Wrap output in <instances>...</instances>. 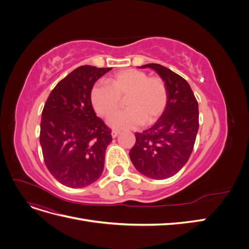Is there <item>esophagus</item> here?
Here are the masks:
<instances>
[{
    "label": "esophagus",
    "mask_w": 249,
    "mask_h": 249,
    "mask_svg": "<svg viewBox=\"0 0 249 249\" xmlns=\"http://www.w3.org/2000/svg\"><path fill=\"white\" fill-rule=\"evenodd\" d=\"M118 134H119V131H115V130H113V131H112V133H111V135H112V137H113V138L117 137V136H118Z\"/></svg>",
    "instance_id": "obj_1"
}]
</instances>
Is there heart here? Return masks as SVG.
Listing matches in <instances>:
<instances>
[{
	"instance_id": "heart-1",
	"label": "heart",
	"mask_w": 249,
	"mask_h": 249,
	"mask_svg": "<svg viewBox=\"0 0 249 249\" xmlns=\"http://www.w3.org/2000/svg\"><path fill=\"white\" fill-rule=\"evenodd\" d=\"M106 85H95L90 101L97 115L108 117L126 99L128 109L108 119L115 130L134 129L143 124H152L166 108L168 92L165 82L159 77H148L144 71L135 69L115 72L107 79Z\"/></svg>"
}]
</instances>
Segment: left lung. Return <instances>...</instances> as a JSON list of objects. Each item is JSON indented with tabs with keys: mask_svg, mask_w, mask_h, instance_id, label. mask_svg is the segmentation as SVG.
<instances>
[{
	"mask_svg": "<svg viewBox=\"0 0 249 249\" xmlns=\"http://www.w3.org/2000/svg\"><path fill=\"white\" fill-rule=\"evenodd\" d=\"M167 87L168 100L161 117L136 133L130 159L140 173L155 179L175 176L189 160L198 131V103L188 82L160 64L149 63Z\"/></svg>",
	"mask_w": 249,
	"mask_h": 249,
	"instance_id": "obj_1",
	"label": "left lung"
}]
</instances>
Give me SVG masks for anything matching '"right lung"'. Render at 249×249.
Segmentation results:
<instances>
[{"label": "right lung", "instance_id": "obj_1", "mask_svg": "<svg viewBox=\"0 0 249 249\" xmlns=\"http://www.w3.org/2000/svg\"><path fill=\"white\" fill-rule=\"evenodd\" d=\"M112 69L83 65L52 90L41 114L39 141L51 175L70 188L99 178L111 130L97 117L90 101L94 83Z\"/></svg>", "mask_w": 249, "mask_h": 249}]
</instances>
